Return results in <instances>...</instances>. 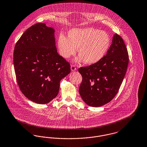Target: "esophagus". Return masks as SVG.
<instances>
[{"label":"esophagus","mask_w":147,"mask_h":147,"mask_svg":"<svg viewBox=\"0 0 147 147\" xmlns=\"http://www.w3.org/2000/svg\"><path fill=\"white\" fill-rule=\"evenodd\" d=\"M70 68H71V70L73 71L77 70V68H76V65H71Z\"/></svg>","instance_id":"34e87169"}]
</instances>
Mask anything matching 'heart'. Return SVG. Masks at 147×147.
Masks as SVG:
<instances>
[{
	"instance_id": "b5f03b06",
	"label": "heart",
	"mask_w": 147,
	"mask_h": 147,
	"mask_svg": "<svg viewBox=\"0 0 147 147\" xmlns=\"http://www.w3.org/2000/svg\"><path fill=\"white\" fill-rule=\"evenodd\" d=\"M111 44L108 34L92 27L75 28L69 30L67 38L60 34L57 40L59 53L63 58L74 55L78 48L79 56L76 61L93 64L100 61L108 51Z\"/></svg>"
}]
</instances>
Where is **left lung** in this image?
Returning <instances> with one entry per match:
<instances>
[{"label": "left lung", "mask_w": 147, "mask_h": 147, "mask_svg": "<svg viewBox=\"0 0 147 147\" xmlns=\"http://www.w3.org/2000/svg\"><path fill=\"white\" fill-rule=\"evenodd\" d=\"M128 63L125 43L121 36L115 34L107 54L100 61L78 69L83 78L79 92L83 101L93 107L110 102L120 88Z\"/></svg>", "instance_id": "left-lung-1"}]
</instances>
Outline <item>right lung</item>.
I'll return each mask as SVG.
<instances>
[{
    "label": "right lung",
    "instance_id": "obj_1",
    "mask_svg": "<svg viewBox=\"0 0 147 147\" xmlns=\"http://www.w3.org/2000/svg\"><path fill=\"white\" fill-rule=\"evenodd\" d=\"M55 30L45 23L30 26L15 45L13 62L19 87L30 100L49 103L58 95L70 66L57 52Z\"/></svg>",
    "mask_w": 147,
    "mask_h": 147
}]
</instances>
